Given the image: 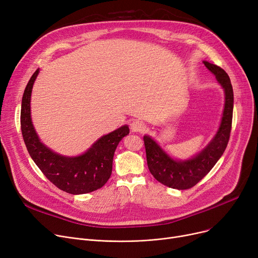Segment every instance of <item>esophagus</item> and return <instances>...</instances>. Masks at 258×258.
<instances>
[{"instance_id": "34e87169", "label": "esophagus", "mask_w": 258, "mask_h": 258, "mask_svg": "<svg viewBox=\"0 0 258 258\" xmlns=\"http://www.w3.org/2000/svg\"><path fill=\"white\" fill-rule=\"evenodd\" d=\"M131 130L134 133H141L145 130V124L139 120H134L131 123Z\"/></svg>"}]
</instances>
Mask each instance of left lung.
<instances>
[{"instance_id": "obj_1", "label": "left lung", "mask_w": 258, "mask_h": 258, "mask_svg": "<svg viewBox=\"0 0 258 258\" xmlns=\"http://www.w3.org/2000/svg\"><path fill=\"white\" fill-rule=\"evenodd\" d=\"M203 63L215 76L225 93L222 120L211 141L194 157L179 160L170 157L151 136L145 135L143 137L147 166L154 178L163 185L179 190L194 187L212 169L224 154L231 132L233 114L231 81L221 67L206 60Z\"/></svg>"}]
</instances>
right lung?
<instances>
[{
    "instance_id": "obj_1",
    "label": "right lung",
    "mask_w": 258,
    "mask_h": 258,
    "mask_svg": "<svg viewBox=\"0 0 258 258\" xmlns=\"http://www.w3.org/2000/svg\"><path fill=\"white\" fill-rule=\"evenodd\" d=\"M38 73L39 69L27 84L21 108V128L30 157L46 178L61 190L71 195L97 190L111 177L115 151L122 138L130 134L128 125L104 135L79 156L69 157L53 152L40 141L31 119V93Z\"/></svg>"
}]
</instances>
